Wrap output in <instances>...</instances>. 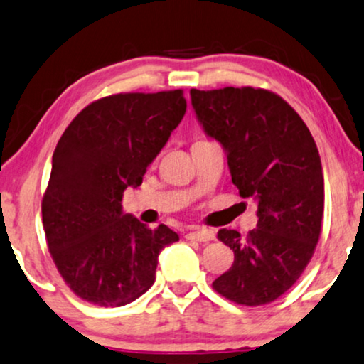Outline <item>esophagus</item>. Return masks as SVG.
<instances>
[{
  "mask_svg": "<svg viewBox=\"0 0 364 364\" xmlns=\"http://www.w3.org/2000/svg\"><path fill=\"white\" fill-rule=\"evenodd\" d=\"M189 240H196V241H200V243H208V241H213L216 235H214L213 230H208V228H196V230H192L189 235H187Z\"/></svg>",
  "mask_w": 364,
  "mask_h": 364,
  "instance_id": "1",
  "label": "esophagus"
}]
</instances>
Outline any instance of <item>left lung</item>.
I'll list each match as a JSON object with an SVG mask.
<instances>
[{"label":"left lung","instance_id":"obj_1","mask_svg":"<svg viewBox=\"0 0 364 364\" xmlns=\"http://www.w3.org/2000/svg\"><path fill=\"white\" fill-rule=\"evenodd\" d=\"M197 121L221 143L232 183L257 204V230L246 237L221 230L235 263L213 282L241 306H263L285 294L311 262L324 214L319 150L302 118L264 89H191Z\"/></svg>","mask_w":364,"mask_h":364}]
</instances>
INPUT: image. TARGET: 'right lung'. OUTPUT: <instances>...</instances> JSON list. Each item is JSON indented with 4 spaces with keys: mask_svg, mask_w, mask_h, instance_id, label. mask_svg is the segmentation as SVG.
I'll list each match as a JSON object with an SVG mask.
<instances>
[{
    "mask_svg": "<svg viewBox=\"0 0 364 364\" xmlns=\"http://www.w3.org/2000/svg\"><path fill=\"white\" fill-rule=\"evenodd\" d=\"M187 109L181 89L114 94L94 101L58 140L42 200L47 245L80 299L101 307L133 302L155 282L159 255L178 241L165 224L148 230L123 213Z\"/></svg>",
    "mask_w": 364,
    "mask_h": 364,
    "instance_id": "right-lung-1",
    "label": "right lung"
}]
</instances>
